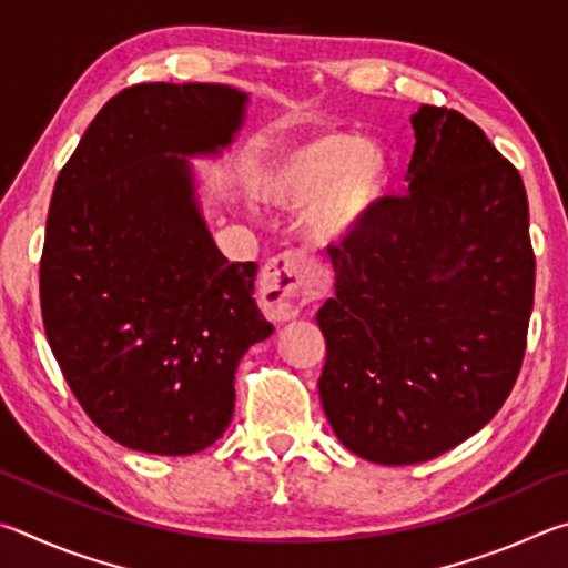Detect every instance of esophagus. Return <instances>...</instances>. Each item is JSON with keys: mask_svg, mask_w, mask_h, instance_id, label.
<instances>
[{"mask_svg": "<svg viewBox=\"0 0 568 568\" xmlns=\"http://www.w3.org/2000/svg\"><path fill=\"white\" fill-rule=\"evenodd\" d=\"M331 285L328 273L303 250H287L263 267L257 295L265 315L273 321H293L305 305L318 301Z\"/></svg>", "mask_w": 568, "mask_h": 568, "instance_id": "esophagus-1", "label": "esophagus"}]
</instances>
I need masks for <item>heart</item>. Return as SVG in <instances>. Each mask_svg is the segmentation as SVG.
<instances>
[{
	"instance_id": "1",
	"label": "heart",
	"mask_w": 568,
	"mask_h": 568,
	"mask_svg": "<svg viewBox=\"0 0 568 568\" xmlns=\"http://www.w3.org/2000/svg\"><path fill=\"white\" fill-rule=\"evenodd\" d=\"M396 180V152L381 138L328 130L277 152L257 180L265 200L305 207L318 243H341L368 223Z\"/></svg>"
}]
</instances>
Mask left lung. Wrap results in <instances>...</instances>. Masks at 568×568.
Here are the masks:
<instances>
[{"mask_svg": "<svg viewBox=\"0 0 568 568\" xmlns=\"http://www.w3.org/2000/svg\"><path fill=\"white\" fill-rule=\"evenodd\" d=\"M408 190L331 245L325 418L355 456L423 464L474 436L521 371L536 261L518 170L464 114L420 104Z\"/></svg>", "mask_w": 568, "mask_h": 568, "instance_id": "left-lung-1", "label": "left lung"}]
</instances>
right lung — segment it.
Returning a JSON list of instances; mask_svg holds the SVG:
<instances>
[{"label": "right lung", "instance_id": "add662e5", "mask_svg": "<svg viewBox=\"0 0 568 568\" xmlns=\"http://www.w3.org/2000/svg\"><path fill=\"white\" fill-rule=\"evenodd\" d=\"M230 84H134L104 104L54 182L40 263L44 333L74 398L132 450L197 454L225 434L235 371L273 325L255 263H227L187 158L243 128Z\"/></svg>", "mask_w": 568, "mask_h": 568}]
</instances>
